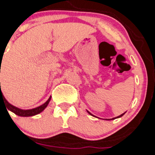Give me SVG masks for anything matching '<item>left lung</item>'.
<instances>
[{
	"label": "left lung",
	"instance_id": "1",
	"mask_svg": "<svg viewBox=\"0 0 155 155\" xmlns=\"http://www.w3.org/2000/svg\"><path fill=\"white\" fill-rule=\"evenodd\" d=\"M87 112H88V113H89V115H92V116H93V117H95V115H92V113H90V112H89V111H87ZM125 113H123V114H121V115H118V116L115 117V118H105V120H108V121H109V120H114V119H115V118H121V116H123V115H125Z\"/></svg>",
	"mask_w": 155,
	"mask_h": 155
}]
</instances>
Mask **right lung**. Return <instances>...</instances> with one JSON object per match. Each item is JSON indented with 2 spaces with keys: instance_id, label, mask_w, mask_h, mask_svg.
Segmentation results:
<instances>
[{
  "instance_id": "obj_1",
  "label": "right lung",
  "mask_w": 155,
  "mask_h": 155,
  "mask_svg": "<svg viewBox=\"0 0 155 155\" xmlns=\"http://www.w3.org/2000/svg\"><path fill=\"white\" fill-rule=\"evenodd\" d=\"M50 99H51V96L48 99V100L47 102L43 103V105H41L40 106L37 107V108H32V109H21V108H19L17 107L14 106V105H11V103L8 102V100L5 99V97L3 95L2 92H1V89L0 90V101L2 100L4 102V105H6L8 110H10L11 112H14V114H16L18 116L21 117H29V116H34V115H37V114L40 113V112H43L45 108H47V106L48 105L49 102H50ZM7 110V111H8Z\"/></svg>"
}]
</instances>
